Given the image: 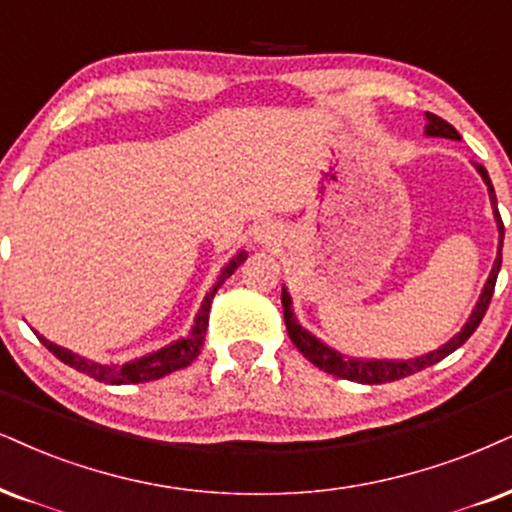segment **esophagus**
I'll return each instance as SVG.
<instances>
[{"instance_id":"34e87169","label":"esophagus","mask_w":512,"mask_h":512,"mask_svg":"<svg viewBox=\"0 0 512 512\" xmlns=\"http://www.w3.org/2000/svg\"><path fill=\"white\" fill-rule=\"evenodd\" d=\"M273 235H275V230H273V227H261V232H258V239H261V242H270V239H273Z\"/></svg>"}]
</instances>
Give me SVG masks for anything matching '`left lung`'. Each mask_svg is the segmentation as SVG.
<instances>
[{"label":"left lung","instance_id":"8db88e82","mask_svg":"<svg viewBox=\"0 0 512 512\" xmlns=\"http://www.w3.org/2000/svg\"><path fill=\"white\" fill-rule=\"evenodd\" d=\"M425 132L432 137H449V140H460L456 128H453L451 123H446L444 118L434 116V113H427ZM477 170L489 187V197H491V204H494V216L498 223V232H501V242H498V256L494 261V268H491L487 285H484V292H482V296H479L475 311H472L470 320L465 323L463 330H460L456 337L451 339V342H446L444 346H441V349L427 353V356L413 358V361H356V358H346V356H342V353L332 351L330 346H325L320 339H315L311 332H306L304 327L296 323L294 311H292V299H289L287 289L282 287V308H285V325H287L289 339H292L296 349L304 353V358H308L315 368L330 372V375L339 377V380H351V382H361V384H387V382L403 380V377L415 375V372H420V370L430 368V365H434V363L444 361L449 353H453L458 346H463L465 342H468V339L472 337V332H475L479 323H482L484 313H487V308L491 304L498 270H501V249H503V220H501V213H498V208H496L494 185H491L487 168L477 166Z\"/></svg>","mask_w":512,"mask_h":512}]
</instances>
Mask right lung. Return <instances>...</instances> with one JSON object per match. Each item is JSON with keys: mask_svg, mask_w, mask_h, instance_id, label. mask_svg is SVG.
<instances>
[{"mask_svg": "<svg viewBox=\"0 0 512 512\" xmlns=\"http://www.w3.org/2000/svg\"><path fill=\"white\" fill-rule=\"evenodd\" d=\"M244 258H246L244 251H239V254L223 268V273H220L218 282L213 285L211 292L206 294L204 304H201V311L197 313V323H194L192 332H189L185 339H178V342L166 346V349L149 353V356L137 358V361H130V363H123V365L92 363V361H87V358L75 356L73 351L61 349V346L52 344L49 339L40 337V334H37V339H40V342L47 346V349L52 351L61 363L71 365V368H75L78 372H85V375H90L92 380H97V382H104V384H140V382L159 380V377L168 375V372L187 368V365L199 356L201 346H204L206 327H208V313H211L213 296H216L220 285H223L227 277H230L239 266H242Z\"/></svg>", "mask_w": 512, "mask_h": 512, "instance_id": "obj_1", "label": "right lung"}]
</instances>
